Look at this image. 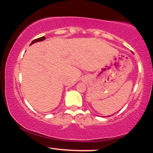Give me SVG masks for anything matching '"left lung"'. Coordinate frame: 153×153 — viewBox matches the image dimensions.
Masks as SVG:
<instances>
[{
  "instance_id": "8db88e82",
  "label": "left lung",
  "mask_w": 153,
  "mask_h": 153,
  "mask_svg": "<svg viewBox=\"0 0 153 153\" xmlns=\"http://www.w3.org/2000/svg\"><path fill=\"white\" fill-rule=\"evenodd\" d=\"M108 117H109V116H108Z\"/></svg>"
}]
</instances>
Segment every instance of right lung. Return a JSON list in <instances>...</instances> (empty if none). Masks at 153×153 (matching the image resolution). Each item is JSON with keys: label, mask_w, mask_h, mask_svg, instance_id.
<instances>
[{"label": "right lung", "mask_w": 153, "mask_h": 153, "mask_svg": "<svg viewBox=\"0 0 153 153\" xmlns=\"http://www.w3.org/2000/svg\"><path fill=\"white\" fill-rule=\"evenodd\" d=\"M45 39V36H42V37H40V38H38V39H36L33 40L32 42H31V45H32V44H34V42H41V41H43V40Z\"/></svg>", "instance_id": "add662e5"}]
</instances>
